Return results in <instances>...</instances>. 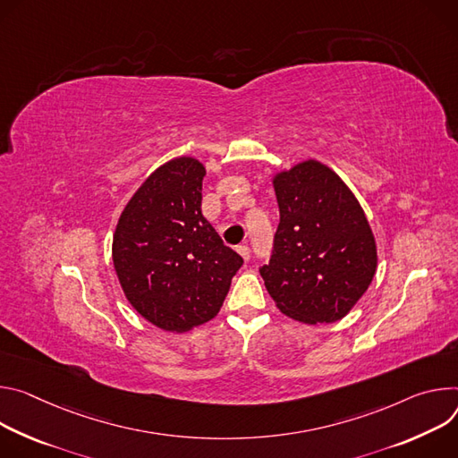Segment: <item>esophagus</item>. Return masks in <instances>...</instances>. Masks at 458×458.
Returning a JSON list of instances; mask_svg holds the SVG:
<instances>
[{
    "label": "esophagus",
    "instance_id": "34e87169",
    "mask_svg": "<svg viewBox=\"0 0 458 458\" xmlns=\"http://www.w3.org/2000/svg\"><path fill=\"white\" fill-rule=\"evenodd\" d=\"M236 250L240 252L242 259H243L245 262L250 259V249H249V245H238V247H236Z\"/></svg>",
    "mask_w": 458,
    "mask_h": 458
}]
</instances>
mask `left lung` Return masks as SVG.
Listing matches in <instances>:
<instances>
[{"label":"left lung","mask_w":458,"mask_h":458,"mask_svg":"<svg viewBox=\"0 0 458 458\" xmlns=\"http://www.w3.org/2000/svg\"><path fill=\"white\" fill-rule=\"evenodd\" d=\"M280 224L260 275L278 310L306 324H331L368 291L377 245L347 185L320 162L275 178Z\"/></svg>","instance_id":"1"}]
</instances>
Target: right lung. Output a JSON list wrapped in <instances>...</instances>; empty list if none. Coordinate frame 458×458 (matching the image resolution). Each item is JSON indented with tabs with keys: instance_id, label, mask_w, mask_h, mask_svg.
I'll use <instances>...</instances> for the list:
<instances>
[{
	"instance_id": "right-lung-1",
	"label": "right lung",
	"mask_w": 458,
	"mask_h": 458,
	"mask_svg": "<svg viewBox=\"0 0 458 458\" xmlns=\"http://www.w3.org/2000/svg\"><path fill=\"white\" fill-rule=\"evenodd\" d=\"M203 176V165L187 157L158 167L127 203L113 240L131 306L165 331L215 318L243 264L201 215Z\"/></svg>"
}]
</instances>
